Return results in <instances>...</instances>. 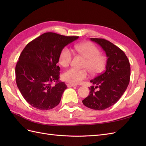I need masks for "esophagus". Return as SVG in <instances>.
Here are the masks:
<instances>
[{
    "instance_id": "1",
    "label": "esophagus",
    "mask_w": 146,
    "mask_h": 146,
    "mask_svg": "<svg viewBox=\"0 0 146 146\" xmlns=\"http://www.w3.org/2000/svg\"><path fill=\"white\" fill-rule=\"evenodd\" d=\"M68 87H74V86H76L77 85H74V84H72V83H68L67 84Z\"/></svg>"
}]
</instances>
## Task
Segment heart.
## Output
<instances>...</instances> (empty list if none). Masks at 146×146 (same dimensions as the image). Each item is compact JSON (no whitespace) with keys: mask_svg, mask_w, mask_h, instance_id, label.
I'll return each instance as SVG.
<instances>
[{"mask_svg":"<svg viewBox=\"0 0 146 146\" xmlns=\"http://www.w3.org/2000/svg\"><path fill=\"white\" fill-rule=\"evenodd\" d=\"M78 54L85 58L83 68L88 70L92 74H98L104 70L106 65V58L100 55L99 48L93 44L85 42L78 44L74 46ZM73 56V52L69 47H66L61 50L59 56V63L63 67L68 66ZM88 77L86 69L78 70L75 68H70L63 74L62 77L64 80L72 84L80 83Z\"/></svg>","mask_w":146,"mask_h":146,"instance_id":"heart-1","label":"heart"}]
</instances>
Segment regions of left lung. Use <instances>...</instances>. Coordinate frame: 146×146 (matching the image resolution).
Here are the masks:
<instances>
[{
	"mask_svg": "<svg viewBox=\"0 0 146 146\" xmlns=\"http://www.w3.org/2000/svg\"><path fill=\"white\" fill-rule=\"evenodd\" d=\"M90 39L102 48L107 60L105 72L90 81L95 86L89 88L90 94L82 102L88 108L103 110L116 104L124 93L130 82V66L125 53L111 42L102 38Z\"/></svg>",
	"mask_w": 146,
	"mask_h": 146,
	"instance_id": "1",
	"label": "left lung"
}]
</instances>
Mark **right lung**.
I'll return each instance as SVG.
<instances>
[{
    "instance_id": "add662e5",
    "label": "right lung",
    "mask_w": 146,
    "mask_h": 146,
    "mask_svg": "<svg viewBox=\"0 0 146 146\" xmlns=\"http://www.w3.org/2000/svg\"><path fill=\"white\" fill-rule=\"evenodd\" d=\"M78 38L47 32L30 42L21 52L16 82L23 98L34 108L48 110L60 102L67 86L59 81L60 69L56 64L63 48Z\"/></svg>"
}]
</instances>
